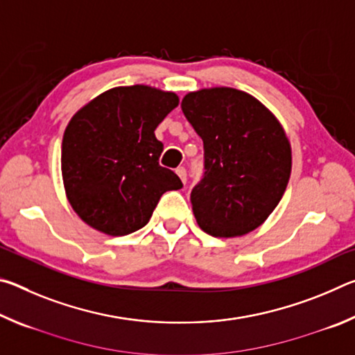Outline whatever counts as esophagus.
I'll use <instances>...</instances> for the list:
<instances>
[{"mask_svg":"<svg viewBox=\"0 0 355 355\" xmlns=\"http://www.w3.org/2000/svg\"><path fill=\"white\" fill-rule=\"evenodd\" d=\"M177 175L180 177V180H182L183 183H186V177H188V173H186V169L184 167H177Z\"/></svg>","mask_w":355,"mask_h":355,"instance_id":"obj_1","label":"esophagus"}]
</instances>
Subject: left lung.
I'll return each mask as SVG.
<instances>
[{
  "label": "left lung",
  "instance_id": "1",
  "mask_svg": "<svg viewBox=\"0 0 355 355\" xmlns=\"http://www.w3.org/2000/svg\"><path fill=\"white\" fill-rule=\"evenodd\" d=\"M184 117L203 141L205 172L191 191L203 232L241 236L274 211L291 173V147L274 114L252 95L232 87L189 92Z\"/></svg>",
  "mask_w": 355,
  "mask_h": 355
}]
</instances>
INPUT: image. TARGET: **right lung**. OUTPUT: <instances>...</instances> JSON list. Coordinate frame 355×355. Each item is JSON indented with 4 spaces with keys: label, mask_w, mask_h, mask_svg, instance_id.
Returning <instances> with one entry per match:
<instances>
[{
    "label": "right lung",
    "mask_w": 355,
    "mask_h": 355,
    "mask_svg": "<svg viewBox=\"0 0 355 355\" xmlns=\"http://www.w3.org/2000/svg\"><path fill=\"white\" fill-rule=\"evenodd\" d=\"M173 92L136 84L89 101L67 125L61 169L75 213L95 230L123 236L152 218L166 191L183 188L159 166L163 142L155 130L173 107Z\"/></svg>",
    "instance_id": "1"
}]
</instances>
